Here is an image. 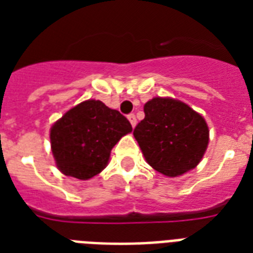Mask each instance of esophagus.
Returning <instances> with one entry per match:
<instances>
[{"mask_svg": "<svg viewBox=\"0 0 253 253\" xmlns=\"http://www.w3.org/2000/svg\"><path fill=\"white\" fill-rule=\"evenodd\" d=\"M127 118H128V121H130L131 126H132V127L136 126V117H135L134 114H130L128 117H127Z\"/></svg>", "mask_w": 253, "mask_h": 253, "instance_id": "esophagus-1", "label": "esophagus"}]
</instances>
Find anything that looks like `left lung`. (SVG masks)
Listing matches in <instances>:
<instances>
[{
	"instance_id": "8db88e82",
	"label": "left lung",
	"mask_w": 253,
	"mask_h": 253,
	"mask_svg": "<svg viewBox=\"0 0 253 253\" xmlns=\"http://www.w3.org/2000/svg\"><path fill=\"white\" fill-rule=\"evenodd\" d=\"M144 114L134 136L147 163L169 177L196 168L209 143V127L202 115L181 101L162 97L148 101Z\"/></svg>"
}]
</instances>
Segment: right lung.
<instances>
[{"mask_svg": "<svg viewBox=\"0 0 253 253\" xmlns=\"http://www.w3.org/2000/svg\"><path fill=\"white\" fill-rule=\"evenodd\" d=\"M132 131L128 119L101 101L87 99L51 128V150L65 176L89 180L107 166L111 148Z\"/></svg>", "mask_w": 253, "mask_h": 253, "instance_id": "1", "label": "right lung"}]
</instances>
